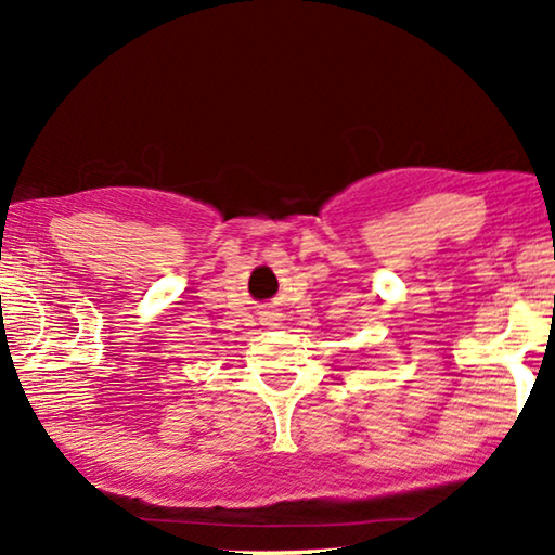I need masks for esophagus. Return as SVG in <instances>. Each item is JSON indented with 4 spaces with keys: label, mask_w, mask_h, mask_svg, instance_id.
Listing matches in <instances>:
<instances>
[{
    "label": "esophagus",
    "mask_w": 555,
    "mask_h": 555,
    "mask_svg": "<svg viewBox=\"0 0 555 555\" xmlns=\"http://www.w3.org/2000/svg\"><path fill=\"white\" fill-rule=\"evenodd\" d=\"M279 321H281L279 313H264V315H261V323H264V325H271V327H276V325H279Z\"/></svg>",
    "instance_id": "1"
}]
</instances>
